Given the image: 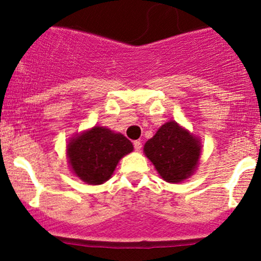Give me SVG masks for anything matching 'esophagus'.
Here are the masks:
<instances>
[{
  "instance_id": "esophagus-1",
  "label": "esophagus",
  "mask_w": 261,
  "mask_h": 261,
  "mask_svg": "<svg viewBox=\"0 0 261 261\" xmlns=\"http://www.w3.org/2000/svg\"><path fill=\"white\" fill-rule=\"evenodd\" d=\"M134 147L136 151H141V148H142V142L141 141H134Z\"/></svg>"
}]
</instances>
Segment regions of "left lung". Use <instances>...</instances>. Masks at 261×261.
Listing matches in <instances>:
<instances>
[{
    "mask_svg": "<svg viewBox=\"0 0 261 261\" xmlns=\"http://www.w3.org/2000/svg\"><path fill=\"white\" fill-rule=\"evenodd\" d=\"M143 151L164 180L180 182L196 168L201 146L185 128L168 121L146 142Z\"/></svg>",
    "mask_w": 261,
    "mask_h": 261,
    "instance_id": "1",
    "label": "left lung"
}]
</instances>
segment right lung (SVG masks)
<instances>
[{"label": "right lung", "instance_id": "obj_1", "mask_svg": "<svg viewBox=\"0 0 261 261\" xmlns=\"http://www.w3.org/2000/svg\"><path fill=\"white\" fill-rule=\"evenodd\" d=\"M133 149V143L124 135L94 126L71 140L67 155L74 174L88 184L99 185L112 176L119 161Z\"/></svg>", "mask_w": 261, "mask_h": 261}]
</instances>
